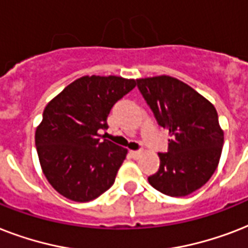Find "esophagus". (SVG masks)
Returning a JSON list of instances; mask_svg holds the SVG:
<instances>
[{"label":"esophagus","instance_id":"34e87169","mask_svg":"<svg viewBox=\"0 0 248 248\" xmlns=\"http://www.w3.org/2000/svg\"><path fill=\"white\" fill-rule=\"evenodd\" d=\"M130 155H131V157L134 159H138L140 155H143V152H141V151H131V152H130Z\"/></svg>","mask_w":248,"mask_h":248}]
</instances>
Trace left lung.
<instances>
[{
    "label": "left lung",
    "instance_id": "1",
    "mask_svg": "<svg viewBox=\"0 0 248 248\" xmlns=\"http://www.w3.org/2000/svg\"><path fill=\"white\" fill-rule=\"evenodd\" d=\"M159 126L169 130V153H158V171L148 177L163 194L184 197L203 186L219 165L224 131L215 107L170 76L136 79Z\"/></svg>",
    "mask_w": 248,
    "mask_h": 248
}]
</instances>
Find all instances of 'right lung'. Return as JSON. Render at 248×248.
I'll use <instances>...</instances> for the list:
<instances>
[{"instance_id":"obj_1","label":"right lung","mask_w":248,"mask_h":248,"mask_svg":"<svg viewBox=\"0 0 248 248\" xmlns=\"http://www.w3.org/2000/svg\"><path fill=\"white\" fill-rule=\"evenodd\" d=\"M136 86L117 76H83L68 85L44 110L36 128L41 169L56 192L89 202L114 183L127 149L101 139L116 101Z\"/></svg>"}]
</instances>
